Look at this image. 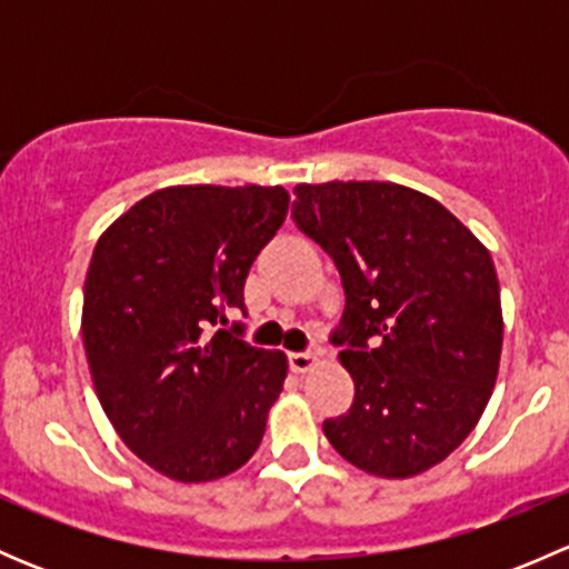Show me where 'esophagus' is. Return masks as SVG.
Returning <instances> with one entry per match:
<instances>
[{
	"instance_id": "1",
	"label": "esophagus",
	"mask_w": 569,
	"mask_h": 569,
	"mask_svg": "<svg viewBox=\"0 0 569 569\" xmlns=\"http://www.w3.org/2000/svg\"><path fill=\"white\" fill-rule=\"evenodd\" d=\"M317 360H319L317 352H291L289 355V366L297 371V375H306V371H311Z\"/></svg>"
}]
</instances>
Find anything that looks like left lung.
Instances as JSON below:
<instances>
[{
    "mask_svg": "<svg viewBox=\"0 0 569 569\" xmlns=\"http://www.w3.org/2000/svg\"><path fill=\"white\" fill-rule=\"evenodd\" d=\"M295 194L291 220L332 258L347 297L330 341L355 401L321 429L366 473H423L473 432L496 386L503 317L490 250L401 183H297Z\"/></svg>",
    "mask_w": 569,
    "mask_h": 569,
    "instance_id": "left-lung-1",
    "label": "left lung"
}]
</instances>
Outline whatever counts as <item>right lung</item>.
Returning <instances> with one entry per match:
<instances>
[{"label": "right lung", "mask_w": 569, "mask_h": 569, "mask_svg": "<svg viewBox=\"0 0 569 569\" xmlns=\"http://www.w3.org/2000/svg\"><path fill=\"white\" fill-rule=\"evenodd\" d=\"M286 211L283 187H168L96 244L82 308L96 393L120 440L168 479H222L261 443L289 363L226 325Z\"/></svg>", "instance_id": "right-lung-1"}]
</instances>
